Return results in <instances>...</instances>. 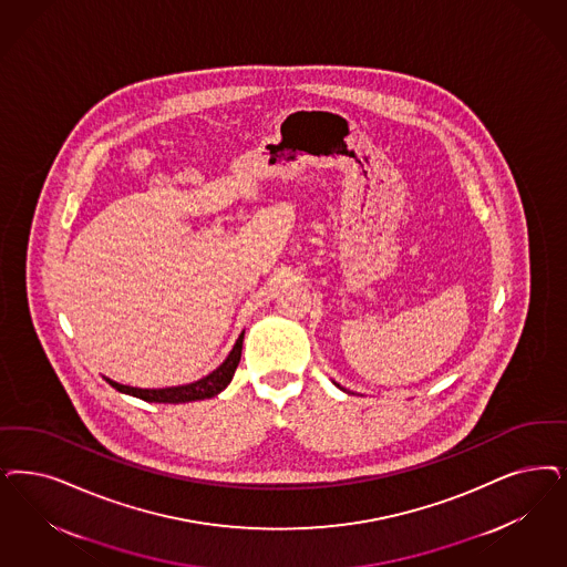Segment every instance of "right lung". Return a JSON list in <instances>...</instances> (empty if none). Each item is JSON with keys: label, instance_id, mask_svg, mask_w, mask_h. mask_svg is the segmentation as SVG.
I'll return each instance as SVG.
<instances>
[{"label": "right lung", "instance_id": "obj_1", "mask_svg": "<svg viewBox=\"0 0 567 567\" xmlns=\"http://www.w3.org/2000/svg\"><path fill=\"white\" fill-rule=\"evenodd\" d=\"M243 337L245 332H240V337L236 339L235 348L230 355L219 364V369H215L212 374L198 379L190 385H179V388H165V390H140V388H130V385H118L115 381L106 379L109 385H113L115 390L130 393L140 400L146 402H165V404H179V402H195V400H205V398H214L219 391L224 390L233 377H235L236 367L240 362V352H243Z\"/></svg>", "mask_w": 567, "mask_h": 567}]
</instances>
